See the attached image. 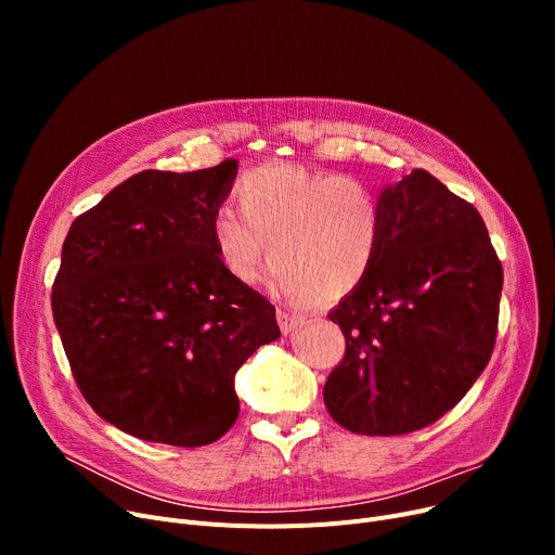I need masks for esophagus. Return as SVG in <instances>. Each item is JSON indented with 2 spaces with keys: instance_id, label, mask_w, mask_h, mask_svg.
Returning a JSON list of instances; mask_svg holds the SVG:
<instances>
[{
  "instance_id": "obj_1",
  "label": "esophagus",
  "mask_w": 555,
  "mask_h": 555,
  "mask_svg": "<svg viewBox=\"0 0 555 555\" xmlns=\"http://www.w3.org/2000/svg\"><path fill=\"white\" fill-rule=\"evenodd\" d=\"M276 319H279V326H281V333H283V335L295 333V331H299V328L306 324V317H304V314L289 312V310H279V312H276Z\"/></svg>"
}]
</instances>
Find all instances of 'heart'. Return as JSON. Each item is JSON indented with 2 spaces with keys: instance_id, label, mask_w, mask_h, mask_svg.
<instances>
[{
  "instance_id": "heart-1",
  "label": "heart",
  "mask_w": 555,
  "mask_h": 555,
  "mask_svg": "<svg viewBox=\"0 0 555 555\" xmlns=\"http://www.w3.org/2000/svg\"><path fill=\"white\" fill-rule=\"evenodd\" d=\"M238 214L220 207L209 236L224 272L254 283L270 247L268 285L293 301H339L364 283L383 243V204L362 180L274 162L233 189Z\"/></svg>"
}]
</instances>
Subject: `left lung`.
Here are the masks:
<instances>
[{"label":"left lung","instance_id":"left-lung-1","mask_svg":"<svg viewBox=\"0 0 555 555\" xmlns=\"http://www.w3.org/2000/svg\"><path fill=\"white\" fill-rule=\"evenodd\" d=\"M380 204L373 268L328 312L346 353L324 402L348 431L396 436L439 421L483 373L504 272L479 211L427 170L387 184Z\"/></svg>","mask_w":555,"mask_h":555}]
</instances>
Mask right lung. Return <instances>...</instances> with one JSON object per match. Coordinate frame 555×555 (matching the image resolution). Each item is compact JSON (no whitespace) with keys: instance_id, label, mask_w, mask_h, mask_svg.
Returning <instances> with one entry per match:
<instances>
[{"instance_id":"right-lung-1","label":"right lung","mask_w":555,"mask_h":555,"mask_svg":"<svg viewBox=\"0 0 555 555\" xmlns=\"http://www.w3.org/2000/svg\"><path fill=\"white\" fill-rule=\"evenodd\" d=\"M238 162L143 170L69 227L53 322L92 410L141 441L199 448L236 423L233 377L281 337L274 306L233 281L209 224Z\"/></svg>"}]
</instances>
